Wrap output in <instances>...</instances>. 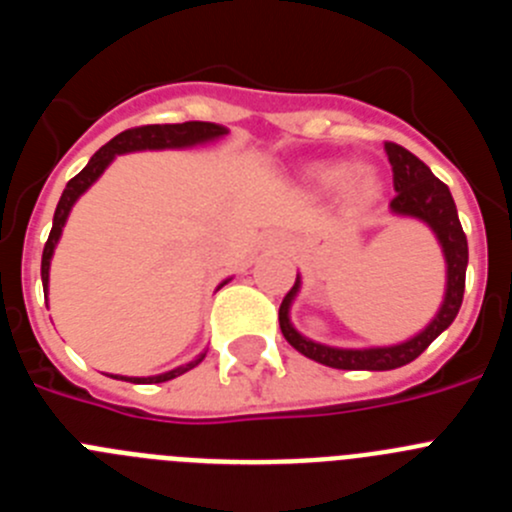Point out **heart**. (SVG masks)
Here are the masks:
<instances>
[{
    "mask_svg": "<svg viewBox=\"0 0 512 512\" xmlns=\"http://www.w3.org/2000/svg\"><path fill=\"white\" fill-rule=\"evenodd\" d=\"M305 179L318 192H341L343 200L351 207H369L382 194V176L374 166H351L348 161H325L312 164L305 171Z\"/></svg>",
    "mask_w": 512,
    "mask_h": 512,
    "instance_id": "b5f03b06",
    "label": "heart"
}]
</instances>
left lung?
<instances>
[{
    "mask_svg": "<svg viewBox=\"0 0 512 512\" xmlns=\"http://www.w3.org/2000/svg\"><path fill=\"white\" fill-rule=\"evenodd\" d=\"M384 151H387V158H390L392 164V179H395L397 192L395 200L390 202L392 215L415 217V220H420V223H425L433 230L438 246L443 251V261H446V292H443V302L438 307L436 318L425 325L420 333L408 338V341L392 343V346L338 348L312 341V338L302 336L300 330L292 325L289 310H292V302L300 295L302 287V279L297 274L295 287L289 289L287 297L279 305L282 336L287 338L289 346H295L307 359L333 366V369H348V372H387V369H397V366L415 361L425 348L441 336L443 330L454 323V318L459 315L461 300H464L469 248L449 187L441 179H436L433 171L418 156H413L408 148L397 146V143H384Z\"/></svg>",
    "mask_w": 512,
    "mask_h": 512,
    "instance_id": "obj_1",
    "label": "left lung"
}]
</instances>
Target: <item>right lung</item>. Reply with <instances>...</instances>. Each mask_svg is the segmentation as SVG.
<instances>
[{
	"label": "right lung",
	"instance_id": "1",
	"mask_svg": "<svg viewBox=\"0 0 512 512\" xmlns=\"http://www.w3.org/2000/svg\"><path fill=\"white\" fill-rule=\"evenodd\" d=\"M223 135H228V128L223 125H217V122H176V125H143V128H130L125 133L115 135L110 143H104L92 158H89V164L79 171V174L66 184L63 189L61 200H58L56 215H53V228L51 235H48V243L43 248V261H40V279H43V292L48 295V277H51V259L53 251H56L58 241H61L63 225L69 220L71 207L76 205L81 194L87 192L94 182H97L99 176L104 174V169L115 161V156H122V153H135V151H166V148H192V146H202V143H212V140H220ZM230 279H225L223 284H228ZM220 284V287H223ZM217 287V289H220ZM207 351H202L197 359L187 361V364L176 366L171 372L156 374V377H120L125 382L133 384H158V382H169V379L179 377V374L189 372L194 366L200 364L205 359ZM117 379V374H115Z\"/></svg>",
	"mask_w": 512,
	"mask_h": 512
}]
</instances>
